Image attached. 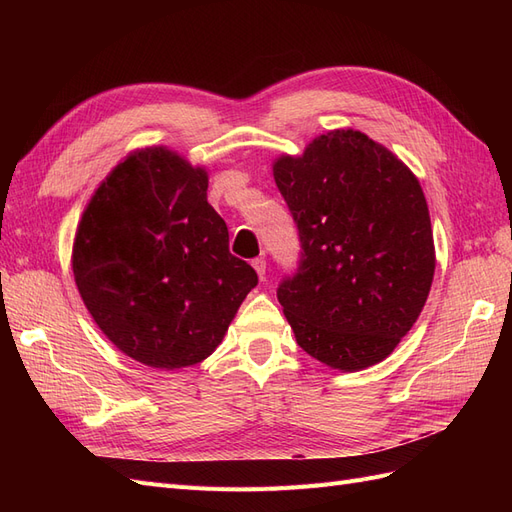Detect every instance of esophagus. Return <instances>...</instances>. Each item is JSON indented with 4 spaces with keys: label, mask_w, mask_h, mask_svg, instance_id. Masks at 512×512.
<instances>
[{
    "label": "esophagus",
    "mask_w": 512,
    "mask_h": 512,
    "mask_svg": "<svg viewBox=\"0 0 512 512\" xmlns=\"http://www.w3.org/2000/svg\"><path fill=\"white\" fill-rule=\"evenodd\" d=\"M252 267L256 269L260 282H265L267 280V260L265 258H254L252 260Z\"/></svg>",
    "instance_id": "esophagus-1"
}]
</instances>
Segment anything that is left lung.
<instances>
[{
    "label": "left lung",
    "mask_w": 512,
    "mask_h": 512,
    "mask_svg": "<svg viewBox=\"0 0 512 512\" xmlns=\"http://www.w3.org/2000/svg\"><path fill=\"white\" fill-rule=\"evenodd\" d=\"M299 228V269L277 288L297 344L339 371L376 365L421 316L436 271L427 200L412 170L359 130L273 162Z\"/></svg>",
    "instance_id": "8db88e82"
}]
</instances>
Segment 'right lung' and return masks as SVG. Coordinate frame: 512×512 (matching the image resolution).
I'll return each instance as SVG.
<instances>
[{
	"instance_id": "1",
	"label": "right lung",
	"mask_w": 512,
	"mask_h": 512,
	"mask_svg": "<svg viewBox=\"0 0 512 512\" xmlns=\"http://www.w3.org/2000/svg\"><path fill=\"white\" fill-rule=\"evenodd\" d=\"M207 188L203 166L166 147L138 149L98 185L76 228L72 271L91 318L153 369L205 361L258 284L228 252Z\"/></svg>"
}]
</instances>
